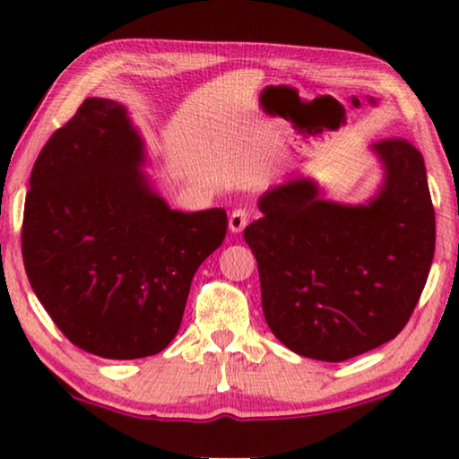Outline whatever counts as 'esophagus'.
<instances>
[{"label":"esophagus","instance_id":"obj_1","mask_svg":"<svg viewBox=\"0 0 459 459\" xmlns=\"http://www.w3.org/2000/svg\"><path fill=\"white\" fill-rule=\"evenodd\" d=\"M248 219H251V214H248L247 208H237V211H232L230 219H229L230 232H240V230H243L247 224H248Z\"/></svg>","mask_w":459,"mask_h":459}]
</instances>
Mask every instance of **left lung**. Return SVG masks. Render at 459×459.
<instances>
[{
  "label": "left lung",
  "instance_id": "1",
  "mask_svg": "<svg viewBox=\"0 0 459 459\" xmlns=\"http://www.w3.org/2000/svg\"><path fill=\"white\" fill-rule=\"evenodd\" d=\"M385 166L368 204L323 201L311 180L264 193L245 229L263 313L290 351L339 363L395 339L426 287L436 248L426 164L405 138L373 146Z\"/></svg>",
  "mask_w": 459,
  "mask_h": 459
}]
</instances>
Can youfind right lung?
<instances>
[{"label": "right lung", "mask_w": 459, "mask_h": 459, "mask_svg": "<svg viewBox=\"0 0 459 459\" xmlns=\"http://www.w3.org/2000/svg\"><path fill=\"white\" fill-rule=\"evenodd\" d=\"M126 108L86 98L41 148L23 206L30 285L70 343L104 359L169 347L190 282L227 237V212H178L138 166Z\"/></svg>", "instance_id": "add662e5"}]
</instances>
